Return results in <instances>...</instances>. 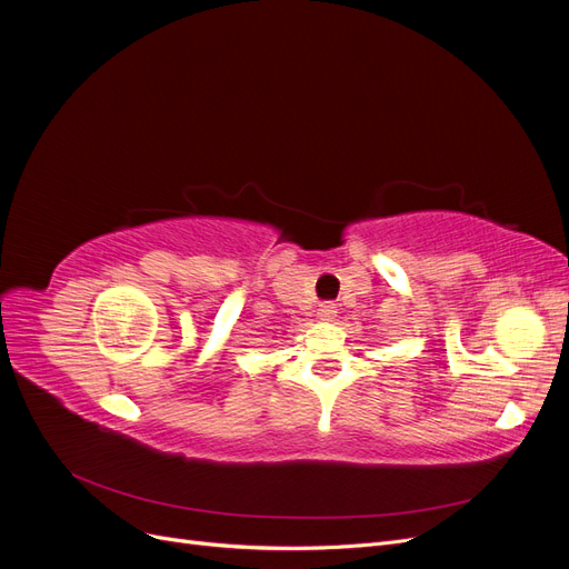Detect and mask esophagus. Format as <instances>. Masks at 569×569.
<instances>
[{"mask_svg": "<svg viewBox=\"0 0 569 569\" xmlns=\"http://www.w3.org/2000/svg\"><path fill=\"white\" fill-rule=\"evenodd\" d=\"M337 316V303L335 301H322L318 306V318L320 320H332Z\"/></svg>", "mask_w": 569, "mask_h": 569, "instance_id": "34e87169", "label": "esophagus"}]
</instances>
